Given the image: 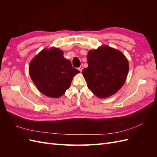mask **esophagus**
Listing matches in <instances>:
<instances>
[{
	"instance_id": "1",
	"label": "esophagus",
	"mask_w": 157,
	"mask_h": 157,
	"mask_svg": "<svg viewBox=\"0 0 157 157\" xmlns=\"http://www.w3.org/2000/svg\"><path fill=\"white\" fill-rule=\"evenodd\" d=\"M78 69L80 71V72H82V69H83V65H80V67L78 68Z\"/></svg>"
}]
</instances>
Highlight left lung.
I'll return each mask as SVG.
<instances>
[{"mask_svg":"<svg viewBox=\"0 0 157 157\" xmlns=\"http://www.w3.org/2000/svg\"><path fill=\"white\" fill-rule=\"evenodd\" d=\"M88 67L82 75L88 87L99 98H105L117 92L124 84L129 69L125 56L119 50L103 46L89 51Z\"/></svg>","mask_w":157,"mask_h":157,"instance_id":"8db88e82","label":"left lung"}]
</instances>
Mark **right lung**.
<instances>
[{
	"instance_id": "right-lung-1",
	"label": "right lung",
	"mask_w": 157,
	"mask_h": 157,
	"mask_svg": "<svg viewBox=\"0 0 157 157\" xmlns=\"http://www.w3.org/2000/svg\"><path fill=\"white\" fill-rule=\"evenodd\" d=\"M29 71L38 90L53 98L63 95L74 76L80 73L64 58L63 51L56 48L42 50L31 60Z\"/></svg>"
}]
</instances>
